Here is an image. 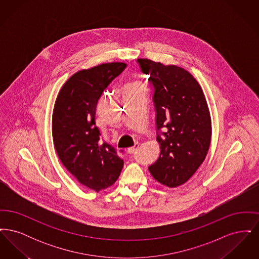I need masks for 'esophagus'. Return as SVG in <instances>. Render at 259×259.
<instances>
[{"label": "esophagus", "instance_id": "1", "mask_svg": "<svg viewBox=\"0 0 259 259\" xmlns=\"http://www.w3.org/2000/svg\"><path fill=\"white\" fill-rule=\"evenodd\" d=\"M139 147H140V145H139V144H136L134 147H131V148H128V149H127V151H128V153L132 154V153H134L136 150L139 148Z\"/></svg>", "mask_w": 259, "mask_h": 259}]
</instances>
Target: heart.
Returning a JSON list of instances; mask_svg holds the SVG:
<instances>
[{
    "label": "heart",
    "instance_id": "heart-1",
    "mask_svg": "<svg viewBox=\"0 0 259 259\" xmlns=\"http://www.w3.org/2000/svg\"><path fill=\"white\" fill-rule=\"evenodd\" d=\"M133 88H137L135 85H130V89H133Z\"/></svg>",
    "mask_w": 259,
    "mask_h": 259
}]
</instances>
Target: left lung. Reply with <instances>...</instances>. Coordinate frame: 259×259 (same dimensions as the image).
<instances>
[{
    "mask_svg": "<svg viewBox=\"0 0 259 259\" xmlns=\"http://www.w3.org/2000/svg\"><path fill=\"white\" fill-rule=\"evenodd\" d=\"M154 87L158 159L148 171L168 187L185 184L197 171L209 151L211 119L206 97L195 77L184 68L149 59H138Z\"/></svg>",
    "mask_w": 259,
    "mask_h": 259,
    "instance_id": "left-lung-1",
    "label": "left lung"
}]
</instances>
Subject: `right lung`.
<instances>
[{
  "mask_svg": "<svg viewBox=\"0 0 259 259\" xmlns=\"http://www.w3.org/2000/svg\"><path fill=\"white\" fill-rule=\"evenodd\" d=\"M127 64L104 63L73 74L62 87L52 112V138L65 168L81 185L99 192L113 185L124 162L115 149L100 143L96 107L104 90Z\"/></svg>",
  "mask_w": 259,
  "mask_h": 259,
  "instance_id": "obj_1",
  "label": "right lung"
}]
</instances>
